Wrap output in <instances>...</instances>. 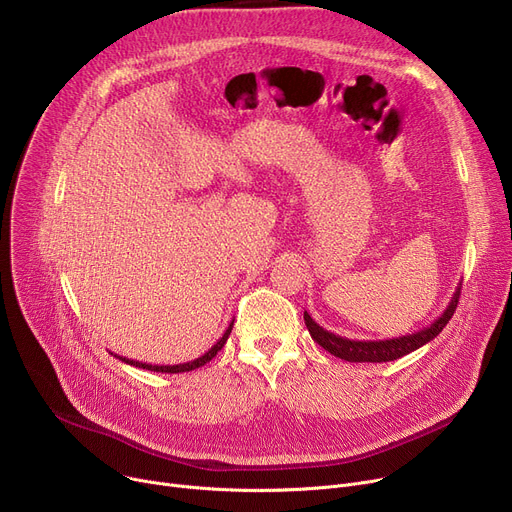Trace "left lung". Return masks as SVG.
I'll return each instance as SVG.
<instances>
[{
    "label": "left lung",
    "mask_w": 512,
    "mask_h": 512,
    "mask_svg": "<svg viewBox=\"0 0 512 512\" xmlns=\"http://www.w3.org/2000/svg\"><path fill=\"white\" fill-rule=\"evenodd\" d=\"M459 294H461V284L453 292V298H451L447 309L442 311V315L436 317L428 327H424L416 333H410V335H399L393 339H377V342H360V339H348L342 335H335V333L323 329L319 323H315V319L306 311H304V323L315 342L323 350H327L329 354H333L337 358L348 360V362H389V360H397L405 354H410V352L426 346L428 342H432V339L451 321V317L457 309Z\"/></svg>",
    "instance_id": "1"
}]
</instances>
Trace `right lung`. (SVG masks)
<instances>
[{"label":"right lung","mask_w":512,"mask_h":512,"mask_svg":"<svg viewBox=\"0 0 512 512\" xmlns=\"http://www.w3.org/2000/svg\"><path fill=\"white\" fill-rule=\"evenodd\" d=\"M232 325H234V321L226 327V331H224V335L218 339V342L203 354V356H199V358H195V360H191V362H183V364H148V362H140V360H131V358H125V356H119V354H113L115 358H119L121 362H125V364H131V366H138V368H146V370H154V372H170V374H175V372H189V370H195V368H199V366H203L206 362H210L220 350H222V346L226 344V339H228V335H230V331H232Z\"/></svg>","instance_id":"obj_1"}]
</instances>
